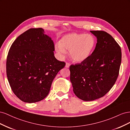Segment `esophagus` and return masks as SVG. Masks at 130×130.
Returning <instances> with one entry per match:
<instances>
[{"label":"esophagus","mask_w":130,"mask_h":130,"mask_svg":"<svg viewBox=\"0 0 130 130\" xmlns=\"http://www.w3.org/2000/svg\"><path fill=\"white\" fill-rule=\"evenodd\" d=\"M70 63H69V62H67L66 63V68H69V67H70Z\"/></svg>","instance_id":"esophagus-1"}]
</instances>
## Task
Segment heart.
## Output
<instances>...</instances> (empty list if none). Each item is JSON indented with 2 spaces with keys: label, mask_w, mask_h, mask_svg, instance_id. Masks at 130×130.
<instances>
[{
  "label": "heart",
  "mask_w": 130,
  "mask_h": 130,
  "mask_svg": "<svg viewBox=\"0 0 130 130\" xmlns=\"http://www.w3.org/2000/svg\"><path fill=\"white\" fill-rule=\"evenodd\" d=\"M95 45V38L90 34L72 33L63 36L55 49L60 54L70 51L72 60L81 62L86 60L92 54Z\"/></svg>",
  "instance_id": "obj_1"
}]
</instances>
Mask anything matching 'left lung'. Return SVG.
<instances>
[{
    "label": "left lung",
    "instance_id": "left-lung-1",
    "mask_svg": "<svg viewBox=\"0 0 130 130\" xmlns=\"http://www.w3.org/2000/svg\"><path fill=\"white\" fill-rule=\"evenodd\" d=\"M97 43L92 54L80 63L70 65V80L76 96L84 101L104 96L119 75L121 62L119 45L104 31H90Z\"/></svg>",
    "mask_w": 130,
    "mask_h": 130
}]
</instances>
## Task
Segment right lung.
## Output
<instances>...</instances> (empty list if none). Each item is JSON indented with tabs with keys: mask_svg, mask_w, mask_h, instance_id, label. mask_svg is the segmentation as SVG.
<instances>
[{
	"mask_svg": "<svg viewBox=\"0 0 130 130\" xmlns=\"http://www.w3.org/2000/svg\"><path fill=\"white\" fill-rule=\"evenodd\" d=\"M54 44L42 28L19 36L6 59V74L14 94L25 103L41 101L48 95L54 78L66 63L54 56Z\"/></svg>",
	"mask_w": 130,
	"mask_h": 130,
	"instance_id": "right-lung-1",
	"label": "right lung"
}]
</instances>
